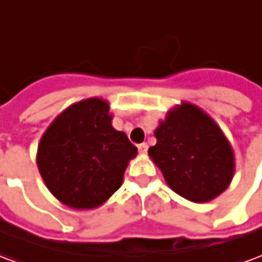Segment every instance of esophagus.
<instances>
[{"label": "esophagus", "instance_id": "34e87169", "mask_svg": "<svg viewBox=\"0 0 262 262\" xmlns=\"http://www.w3.org/2000/svg\"><path fill=\"white\" fill-rule=\"evenodd\" d=\"M138 149L141 154H146V150H148V144H139L138 145Z\"/></svg>", "mask_w": 262, "mask_h": 262}]
</instances>
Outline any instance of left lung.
Wrapping results in <instances>:
<instances>
[{"label":"left lung","instance_id":"obj_1","mask_svg":"<svg viewBox=\"0 0 262 262\" xmlns=\"http://www.w3.org/2000/svg\"><path fill=\"white\" fill-rule=\"evenodd\" d=\"M155 137L158 142L148 154L173 191L188 201L208 202L226 190L234 171V156L207 113L183 103L167 113Z\"/></svg>","mask_w":262,"mask_h":262}]
</instances>
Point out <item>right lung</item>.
Returning <instances> with one entry per match:
<instances>
[{
    "instance_id": "obj_1",
    "label": "right lung",
    "mask_w": 262,
    "mask_h": 262,
    "mask_svg": "<svg viewBox=\"0 0 262 262\" xmlns=\"http://www.w3.org/2000/svg\"><path fill=\"white\" fill-rule=\"evenodd\" d=\"M138 149L113 128L108 103L91 97L61 113L41 137L40 174L51 194L68 207H99L123 183L128 160Z\"/></svg>"
}]
</instances>
